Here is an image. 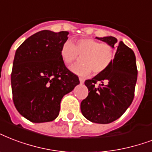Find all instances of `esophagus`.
Returning a JSON list of instances; mask_svg holds the SVG:
<instances>
[{"label":"esophagus","instance_id":"obj_1","mask_svg":"<svg viewBox=\"0 0 152 152\" xmlns=\"http://www.w3.org/2000/svg\"><path fill=\"white\" fill-rule=\"evenodd\" d=\"M79 80H80V84H84V81H85V79L82 78V77H80V78H79Z\"/></svg>","mask_w":152,"mask_h":152}]
</instances>
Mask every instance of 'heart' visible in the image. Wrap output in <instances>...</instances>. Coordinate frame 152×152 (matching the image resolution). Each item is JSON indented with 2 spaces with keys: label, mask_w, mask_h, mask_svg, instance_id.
I'll use <instances>...</instances> for the list:
<instances>
[{
  "label": "heart",
  "mask_w": 152,
  "mask_h": 152,
  "mask_svg": "<svg viewBox=\"0 0 152 152\" xmlns=\"http://www.w3.org/2000/svg\"><path fill=\"white\" fill-rule=\"evenodd\" d=\"M80 56L81 62L70 67V71L81 76H87L91 72L102 73L107 69L115 57V51L112 45L101 44L91 38L80 39L76 45L71 40H66L61 48V56L65 64L68 65Z\"/></svg>",
  "instance_id": "heart-1"
}]
</instances>
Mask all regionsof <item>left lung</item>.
<instances>
[{"mask_svg": "<svg viewBox=\"0 0 152 152\" xmlns=\"http://www.w3.org/2000/svg\"><path fill=\"white\" fill-rule=\"evenodd\" d=\"M115 48L111 65L84 84L88 96L81 102L82 114L87 120L96 124H109L122 115L132 103L137 80L135 53L123 41L113 37H96ZM97 82L101 84L96 86Z\"/></svg>", "mask_w": 152, "mask_h": 152, "instance_id": "1", "label": "left lung"}]
</instances>
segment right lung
<instances>
[{
  "instance_id": "add662e5",
  "label": "right lung",
  "mask_w": 152,
  "mask_h": 152,
  "mask_svg": "<svg viewBox=\"0 0 152 152\" xmlns=\"http://www.w3.org/2000/svg\"><path fill=\"white\" fill-rule=\"evenodd\" d=\"M68 35L66 31H40L16 51L11 74L12 99L18 112L31 122L55 120L64 96L80 84L61 56Z\"/></svg>"
}]
</instances>
